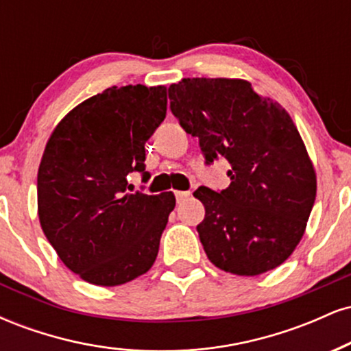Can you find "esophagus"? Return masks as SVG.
Returning a JSON list of instances; mask_svg holds the SVG:
<instances>
[{
	"mask_svg": "<svg viewBox=\"0 0 351 351\" xmlns=\"http://www.w3.org/2000/svg\"><path fill=\"white\" fill-rule=\"evenodd\" d=\"M189 195H191V193H189V191H175L176 201H178V203H181V201H183V199L189 198Z\"/></svg>",
	"mask_w": 351,
	"mask_h": 351,
	"instance_id": "obj_1",
	"label": "esophagus"
}]
</instances>
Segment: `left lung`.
Instances as JSON below:
<instances>
[{"label": "left lung", "mask_w": 351, "mask_h": 351, "mask_svg": "<svg viewBox=\"0 0 351 351\" xmlns=\"http://www.w3.org/2000/svg\"><path fill=\"white\" fill-rule=\"evenodd\" d=\"M168 95L184 132L198 136L206 165L219 156L231 165L226 189L193 193L206 211L196 229L208 259L236 276L279 267L300 243L317 195L291 115L243 79H183Z\"/></svg>", "instance_id": "left-lung-1"}]
</instances>
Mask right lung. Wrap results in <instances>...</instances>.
<instances>
[{
    "label": "right lung",
    "instance_id": "obj_1",
    "mask_svg": "<svg viewBox=\"0 0 351 351\" xmlns=\"http://www.w3.org/2000/svg\"><path fill=\"white\" fill-rule=\"evenodd\" d=\"M167 87L106 88L54 128L38 171L39 223L59 259L88 284L114 287L152 267L173 193L132 191L145 143L167 115Z\"/></svg>",
    "mask_w": 351,
    "mask_h": 351
}]
</instances>
